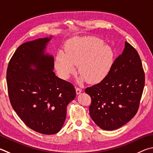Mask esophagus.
<instances>
[{"instance_id": "obj_1", "label": "esophagus", "mask_w": 153, "mask_h": 153, "mask_svg": "<svg viewBox=\"0 0 153 153\" xmlns=\"http://www.w3.org/2000/svg\"><path fill=\"white\" fill-rule=\"evenodd\" d=\"M76 94H79L80 93L82 92V89L78 88V87H76Z\"/></svg>"}]
</instances>
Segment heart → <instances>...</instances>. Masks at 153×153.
<instances>
[{
    "label": "heart",
    "mask_w": 153,
    "mask_h": 153,
    "mask_svg": "<svg viewBox=\"0 0 153 153\" xmlns=\"http://www.w3.org/2000/svg\"><path fill=\"white\" fill-rule=\"evenodd\" d=\"M114 52L110 46L94 37L74 39L67 44L65 51H60L55 60L58 74L68 79L76 72L77 65L82 74L80 82L88 80L96 84L105 78L112 68Z\"/></svg>",
    "instance_id": "obj_1"
}]
</instances>
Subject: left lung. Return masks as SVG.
Segmentation results:
<instances>
[{
  "instance_id": "8db88e82",
  "label": "left lung",
  "mask_w": 153,
  "mask_h": 153,
  "mask_svg": "<svg viewBox=\"0 0 153 153\" xmlns=\"http://www.w3.org/2000/svg\"><path fill=\"white\" fill-rule=\"evenodd\" d=\"M144 79L139 55L126 41L123 53L115 59L105 78L85 90L91 97L89 110L97 126L113 130L131 120L139 107Z\"/></svg>"
}]
</instances>
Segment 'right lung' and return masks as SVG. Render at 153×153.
I'll return each mask as SVG.
<instances>
[{
	"instance_id": "add662e5",
	"label": "right lung",
	"mask_w": 153,
	"mask_h": 153,
	"mask_svg": "<svg viewBox=\"0 0 153 153\" xmlns=\"http://www.w3.org/2000/svg\"><path fill=\"white\" fill-rule=\"evenodd\" d=\"M40 38L22 44L7 71L9 100L27 126L43 134H56L66 118L67 105L76 98L71 83L55 76L54 58L45 53L51 39Z\"/></svg>"
}]
</instances>
